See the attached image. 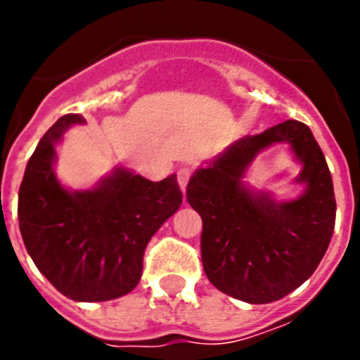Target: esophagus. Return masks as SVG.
<instances>
[{"mask_svg": "<svg viewBox=\"0 0 360 360\" xmlns=\"http://www.w3.org/2000/svg\"><path fill=\"white\" fill-rule=\"evenodd\" d=\"M192 175V169L191 168H181L177 172V183H179L181 191L185 192L186 191V185H188V179H191Z\"/></svg>", "mask_w": 360, "mask_h": 360, "instance_id": "1", "label": "esophagus"}]
</instances>
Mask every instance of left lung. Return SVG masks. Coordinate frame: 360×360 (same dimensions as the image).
<instances>
[{
  "mask_svg": "<svg viewBox=\"0 0 360 360\" xmlns=\"http://www.w3.org/2000/svg\"><path fill=\"white\" fill-rule=\"evenodd\" d=\"M274 143H288L302 164L293 200L276 202L244 181L253 158ZM186 200L203 220L202 262L209 282L250 304L278 301L318 269L329 248L336 200L329 166L312 130L284 121L245 136L194 172Z\"/></svg>",
  "mask_w": 360,
  "mask_h": 360,
  "instance_id": "8db88e82",
  "label": "left lung"
}]
</instances>
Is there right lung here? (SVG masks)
<instances>
[{"mask_svg":"<svg viewBox=\"0 0 360 360\" xmlns=\"http://www.w3.org/2000/svg\"><path fill=\"white\" fill-rule=\"evenodd\" d=\"M82 123V115H63L41 138L20 185L18 222L25 250L59 293L101 302L138 285L147 243L183 192L175 175L153 183L123 166L93 188H65L53 172L56 146Z\"/></svg>","mask_w":360,"mask_h":360,"instance_id":"right-lung-1","label":"right lung"}]
</instances>
